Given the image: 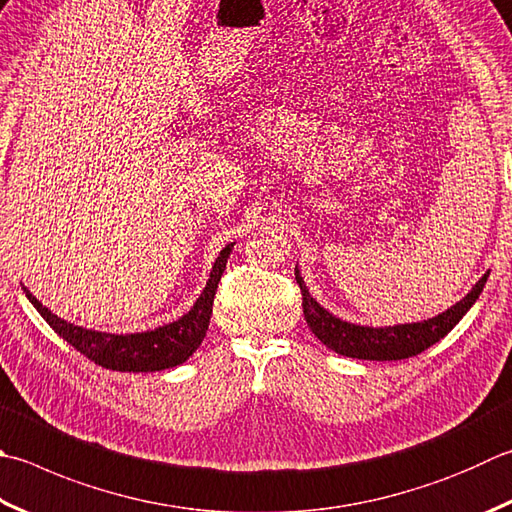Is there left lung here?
Segmentation results:
<instances>
[{
    "mask_svg": "<svg viewBox=\"0 0 512 512\" xmlns=\"http://www.w3.org/2000/svg\"><path fill=\"white\" fill-rule=\"evenodd\" d=\"M488 274L479 278V283L470 289V294L461 298L457 305H452L448 312L435 318H428L423 323H408L394 327H363L345 323L341 318L332 316L323 310L307 292L301 274L296 267V283L303 294V314L310 330L323 345L330 347L336 354L352 356V359H370V361H399L408 356H417L430 345L443 339L452 327H455L461 316H464L484 289Z\"/></svg>",
    "mask_w": 512,
    "mask_h": 512,
    "instance_id": "obj_1",
    "label": "left lung"
}]
</instances>
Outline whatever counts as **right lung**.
<instances>
[{
	"instance_id": "add662e5",
	"label": "right lung",
	"mask_w": 512,
	"mask_h": 512,
	"mask_svg": "<svg viewBox=\"0 0 512 512\" xmlns=\"http://www.w3.org/2000/svg\"><path fill=\"white\" fill-rule=\"evenodd\" d=\"M231 247H234V243L227 245L223 252H220L214 269H211L207 287L202 289L196 305L191 307L185 316L169 325H162L156 327V330L142 334H106L84 330V327L66 323L60 316L51 314V310L37 301L26 287L22 289L35 310L42 314L44 321L51 325L66 343H71L77 352L84 354L86 359L102 365L106 370L158 372L185 363L189 356L198 350L202 339H205V334L209 330V318L211 312H214V296L220 283V276L225 272Z\"/></svg>"
}]
</instances>
